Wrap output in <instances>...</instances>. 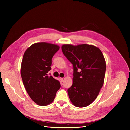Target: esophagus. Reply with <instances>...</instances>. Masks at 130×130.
<instances>
[{
    "instance_id": "obj_1",
    "label": "esophagus",
    "mask_w": 130,
    "mask_h": 130,
    "mask_svg": "<svg viewBox=\"0 0 130 130\" xmlns=\"http://www.w3.org/2000/svg\"><path fill=\"white\" fill-rule=\"evenodd\" d=\"M60 80H61V82H63V81L64 80V78H62V77H60Z\"/></svg>"
}]
</instances>
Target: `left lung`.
Listing matches in <instances>:
<instances>
[{"instance_id": "1", "label": "left lung", "mask_w": 130, "mask_h": 130, "mask_svg": "<svg viewBox=\"0 0 130 130\" xmlns=\"http://www.w3.org/2000/svg\"><path fill=\"white\" fill-rule=\"evenodd\" d=\"M62 50L73 66V83L67 90L70 100L76 107H87L96 99L104 84L106 64L103 54L98 47L85 44H64Z\"/></svg>"}]
</instances>
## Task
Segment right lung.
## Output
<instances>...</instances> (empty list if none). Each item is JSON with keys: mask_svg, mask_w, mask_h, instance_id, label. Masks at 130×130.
Listing matches in <instances>:
<instances>
[{"mask_svg": "<svg viewBox=\"0 0 130 130\" xmlns=\"http://www.w3.org/2000/svg\"><path fill=\"white\" fill-rule=\"evenodd\" d=\"M59 49L58 45L39 42L29 47L23 55L21 78L28 94L38 105L52 103L61 87L60 82L47 74L51 69L52 59Z\"/></svg>", "mask_w": 130, "mask_h": 130, "instance_id": "add662e5", "label": "right lung"}]
</instances>
